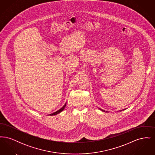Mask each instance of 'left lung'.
<instances>
[{"label":"left lung","instance_id":"left-lung-1","mask_svg":"<svg viewBox=\"0 0 155 155\" xmlns=\"http://www.w3.org/2000/svg\"><path fill=\"white\" fill-rule=\"evenodd\" d=\"M100 109V110H101L102 111H104V112H108V111H105L103 110H102V109ZM125 110V109H123V110ZM120 111H121V110H120Z\"/></svg>","mask_w":155,"mask_h":155}]
</instances>
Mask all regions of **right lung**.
<instances>
[{"label":"right lung","mask_w":155,"mask_h":155,"mask_svg":"<svg viewBox=\"0 0 155 155\" xmlns=\"http://www.w3.org/2000/svg\"><path fill=\"white\" fill-rule=\"evenodd\" d=\"M66 106V103L64 105V106H63V107H62L60 109H59V110L56 111V112H54V113H52V114H49V115H50V116H54V115H56V114H59V113H60V112H61L64 109V108H65Z\"/></svg>","instance_id":"obj_1"}]
</instances>
